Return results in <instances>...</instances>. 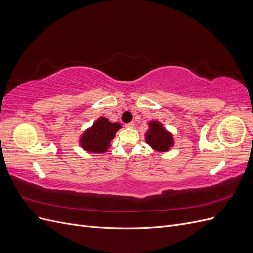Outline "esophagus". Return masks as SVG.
I'll use <instances>...</instances> for the list:
<instances>
[{"instance_id":"obj_1","label":"esophagus","mask_w":253,"mask_h":253,"mask_svg":"<svg viewBox=\"0 0 253 253\" xmlns=\"http://www.w3.org/2000/svg\"><path fill=\"white\" fill-rule=\"evenodd\" d=\"M125 126H126V127H128V128H131V127H134V126H135V124L132 121V122H128V124H126Z\"/></svg>"}]
</instances>
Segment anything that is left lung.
<instances>
[{"label":"left lung","instance_id":"obj_1","mask_svg":"<svg viewBox=\"0 0 253 253\" xmlns=\"http://www.w3.org/2000/svg\"><path fill=\"white\" fill-rule=\"evenodd\" d=\"M150 128L145 134V141L158 152H167L173 145V136L164 128L158 121H151Z\"/></svg>","mask_w":253,"mask_h":253}]
</instances>
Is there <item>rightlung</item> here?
Returning <instances> with one entry per match:
<instances>
[{
	"label": "right lung",
	"mask_w": 253,
	"mask_h": 253,
	"mask_svg": "<svg viewBox=\"0 0 253 253\" xmlns=\"http://www.w3.org/2000/svg\"><path fill=\"white\" fill-rule=\"evenodd\" d=\"M119 128L121 125L118 122L113 124L108 118L100 117L80 137L81 147L91 153H104Z\"/></svg>",
	"instance_id": "right-lung-1"
}]
</instances>
